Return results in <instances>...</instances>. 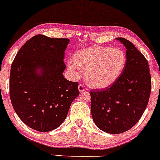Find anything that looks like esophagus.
I'll return each mask as SVG.
<instances>
[{"label":"esophagus","instance_id":"obj_1","mask_svg":"<svg viewBox=\"0 0 160 160\" xmlns=\"http://www.w3.org/2000/svg\"><path fill=\"white\" fill-rule=\"evenodd\" d=\"M78 90H79L80 92H84V91L86 90V88H85V87H84V86H83L82 84H79V85H78Z\"/></svg>","mask_w":160,"mask_h":160}]
</instances>
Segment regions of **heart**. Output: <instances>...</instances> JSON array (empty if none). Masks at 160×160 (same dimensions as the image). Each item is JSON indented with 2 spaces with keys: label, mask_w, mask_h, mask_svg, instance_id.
Listing matches in <instances>:
<instances>
[{
  "label": "heart",
  "mask_w": 160,
  "mask_h": 160,
  "mask_svg": "<svg viewBox=\"0 0 160 160\" xmlns=\"http://www.w3.org/2000/svg\"><path fill=\"white\" fill-rule=\"evenodd\" d=\"M127 56L123 50L112 47H97L78 51L68 69L74 77L85 71L84 78L92 88L104 89L117 82L125 68Z\"/></svg>",
  "instance_id": "obj_1"
}]
</instances>
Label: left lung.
Instances as JSON below:
<instances>
[{
	"label": "left lung",
	"mask_w": 160,
	"mask_h": 160,
	"mask_svg": "<svg viewBox=\"0 0 160 160\" xmlns=\"http://www.w3.org/2000/svg\"><path fill=\"white\" fill-rule=\"evenodd\" d=\"M117 39L127 49L123 73L109 87L89 92L93 121L98 128L111 134L126 132L138 122L147 106L152 89L147 60L130 41Z\"/></svg>",
	"instance_id": "left-lung-1"
}]
</instances>
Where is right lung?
I'll use <instances>...</instances> for the list:
<instances>
[{
    "label": "right lung",
    "mask_w": 160,
    "mask_h": 160,
    "mask_svg": "<svg viewBox=\"0 0 160 160\" xmlns=\"http://www.w3.org/2000/svg\"><path fill=\"white\" fill-rule=\"evenodd\" d=\"M69 41L35 36L19 50L11 67L9 95L13 108L26 125L39 132L58 128L79 95L78 82L65 79L62 74Z\"/></svg>",
    "instance_id": "add662e5"
}]
</instances>
